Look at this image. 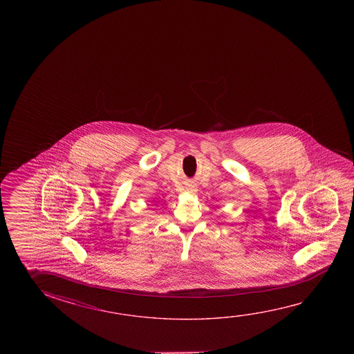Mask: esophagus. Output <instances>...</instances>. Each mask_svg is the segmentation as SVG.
I'll return each mask as SVG.
<instances>
[{"label": "esophagus", "mask_w": 354, "mask_h": 354, "mask_svg": "<svg viewBox=\"0 0 354 354\" xmlns=\"http://www.w3.org/2000/svg\"><path fill=\"white\" fill-rule=\"evenodd\" d=\"M186 192H192V194H195L197 192V186L195 184H186Z\"/></svg>", "instance_id": "obj_1"}]
</instances>
